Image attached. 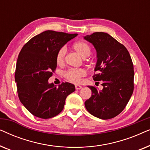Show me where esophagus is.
I'll use <instances>...</instances> for the list:
<instances>
[{
  "label": "esophagus",
  "mask_w": 150,
  "mask_h": 150,
  "mask_svg": "<svg viewBox=\"0 0 150 150\" xmlns=\"http://www.w3.org/2000/svg\"><path fill=\"white\" fill-rule=\"evenodd\" d=\"M75 88H76V89L79 90V89H81L82 88H83V87H82V86H81V85H75Z\"/></svg>",
  "instance_id": "obj_1"
}]
</instances>
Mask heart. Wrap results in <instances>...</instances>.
Instances as JSON below:
<instances>
[{
  "mask_svg": "<svg viewBox=\"0 0 150 150\" xmlns=\"http://www.w3.org/2000/svg\"><path fill=\"white\" fill-rule=\"evenodd\" d=\"M73 48L83 59L87 58L88 57H89L91 52L90 46L87 43L84 42H79L75 43L73 45ZM65 54H66V49H65V47H62V48L59 49L56 57L57 63L59 65H62L64 64ZM64 76L68 81L75 83H79L81 81V78L86 76V71L82 69H69V70L65 71Z\"/></svg>",
  "mask_w": 150,
  "mask_h": 150,
  "instance_id": "1",
  "label": "heart"
}]
</instances>
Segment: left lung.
<instances>
[{
	"mask_svg": "<svg viewBox=\"0 0 150 150\" xmlns=\"http://www.w3.org/2000/svg\"><path fill=\"white\" fill-rule=\"evenodd\" d=\"M84 39L96 49L97 62L93 79L103 87L99 91L87 86L91 90V96L85 101V108L101 120L113 118L124 109L134 90L130 55L124 45L106 33H93Z\"/></svg>",
	"mask_w": 150,
	"mask_h": 150,
	"instance_id": "left-lung-1",
	"label": "left lung"
}]
</instances>
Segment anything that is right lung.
<instances>
[{"mask_svg":"<svg viewBox=\"0 0 150 150\" xmlns=\"http://www.w3.org/2000/svg\"><path fill=\"white\" fill-rule=\"evenodd\" d=\"M77 35L46 30L30 39L20 51L15 72L18 97L34 116L49 119L57 115L67 96L75 91L73 84L63 83L57 87L48 79L57 67L59 50Z\"/></svg>","mask_w":150,"mask_h":150,"instance_id":"add662e5","label":"right lung"}]
</instances>
